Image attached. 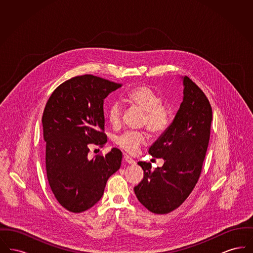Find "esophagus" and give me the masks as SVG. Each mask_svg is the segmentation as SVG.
<instances>
[{
    "mask_svg": "<svg viewBox=\"0 0 253 253\" xmlns=\"http://www.w3.org/2000/svg\"><path fill=\"white\" fill-rule=\"evenodd\" d=\"M124 160L127 162V163H129V164H134L135 163V161L132 159V157H129V156H127V155H124Z\"/></svg>",
    "mask_w": 253,
    "mask_h": 253,
    "instance_id": "esophagus-1",
    "label": "esophagus"
}]
</instances>
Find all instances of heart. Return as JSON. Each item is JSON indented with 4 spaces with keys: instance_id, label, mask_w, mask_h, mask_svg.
Returning a JSON list of instances; mask_svg holds the SVG:
<instances>
[{
    "instance_id": "obj_1",
    "label": "heart",
    "mask_w": 253,
    "mask_h": 253,
    "mask_svg": "<svg viewBox=\"0 0 253 253\" xmlns=\"http://www.w3.org/2000/svg\"><path fill=\"white\" fill-rule=\"evenodd\" d=\"M126 100L136 107L144 111L142 125L154 133L160 134L165 132L170 124L171 115L169 109L162 104V97L148 86H138L132 88L127 94ZM122 105L121 102H113L107 110V118L111 125L115 128L121 126ZM146 141V134L143 132L127 131L122 133L116 143L127 153L134 154L139 146Z\"/></svg>"
}]
</instances>
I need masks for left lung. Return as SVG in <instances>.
I'll return each mask as SVG.
<instances>
[{
    "instance_id": "1",
    "label": "left lung",
    "mask_w": 253,
    "mask_h": 253,
    "mask_svg": "<svg viewBox=\"0 0 253 253\" xmlns=\"http://www.w3.org/2000/svg\"><path fill=\"white\" fill-rule=\"evenodd\" d=\"M183 101L172 122L149 149L163 158L162 167L139 161L144 177L133 188L138 201L150 211L165 214L177 209L199 179L211 134L212 111L203 91L187 76Z\"/></svg>"
}]
</instances>
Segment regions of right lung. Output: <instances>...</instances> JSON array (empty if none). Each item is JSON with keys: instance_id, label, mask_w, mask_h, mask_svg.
Instances as JSON below:
<instances>
[{"instance_id": "add662e5", "label": "right lung", "mask_w": 253, "mask_h": 253, "mask_svg": "<svg viewBox=\"0 0 253 253\" xmlns=\"http://www.w3.org/2000/svg\"><path fill=\"white\" fill-rule=\"evenodd\" d=\"M121 87L93 75L72 78L57 87L42 115L45 165L56 199L71 212H83L102 197L109 177L121 168V150L89 159V144L103 146V101Z\"/></svg>"}]
</instances>
